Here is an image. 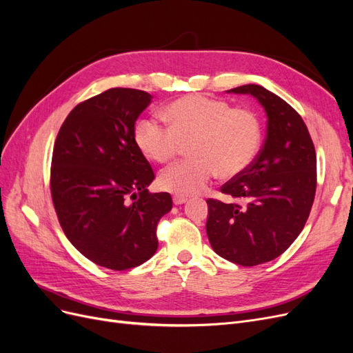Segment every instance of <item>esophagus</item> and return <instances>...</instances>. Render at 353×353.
I'll use <instances>...</instances> for the list:
<instances>
[{
    "label": "esophagus",
    "instance_id": "esophagus-1",
    "mask_svg": "<svg viewBox=\"0 0 353 353\" xmlns=\"http://www.w3.org/2000/svg\"><path fill=\"white\" fill-rule=\"evenodd\" d=\"M174 205H183V203L187 201V197L184 196H174Z\"/></svg>",
    "mask_w": 353,
    "mask_h": 353
}]
</instances>
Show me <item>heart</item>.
Here are the masks:
<instances>
[{"label": "heart", "instance_id": "obj_1", "mask_svg": "<svg viewBox=\"0 0 353 353\" xmlns=\"http://www.w3.org/2000/svg\"><path fill=\"white\" fill-rule=\"evenodd\" d=\"M165 125L143 117L134 128L140 152L157 163L172 160L188 144L190 159L166 168L159 185L176 196L205 190L219 172L223 178L243 174L259 153L262 123L258 114L244 108H231L222 99L185 95L165 105Z\"/></svg>", "mask_w": 353, "mask_h": 353}]
</instances>
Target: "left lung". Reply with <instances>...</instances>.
<instances>
[{"instance_id": "1", "label": "left lung", "mask_w": 353, "mask_h": 353, "mask_svg": "<svg viewBox=\"0 0 353 353\" xmlns=\"http://www.w3.org/2000/svg\"><path fill=\"white\" fill-rule=\"evenodd\" d=\"M228 92L253 95L268 125L253 163L221 187L230 200H206V232L221 258L254 266L279 258L302 232L315 199L316 154L302 116L279 95L253 83Z\"/></svg>"}]
</instances>
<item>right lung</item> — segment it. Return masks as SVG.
<instances>
[{"mask_svg":"<svg viewBox=\"0 0 353 353\" xmlns=\"http://www.w3.org/2000/svg\"><path fill=\"white\" fill-rule=\"evenodd\" d=\"M152 95L110 88L79 103L52 150L50 190L63 232L85 258L126 271L157 250V223L169 193H150L154 172L134 141L135 121Z\"/></svg>","mask_w":353,"mask_h":353,"instance_id":"1","label":"right lung"}]
</instances>
